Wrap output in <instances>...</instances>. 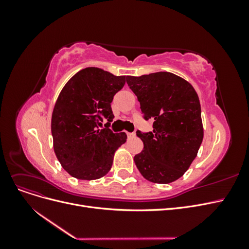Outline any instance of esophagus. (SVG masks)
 <instances>
[{
    "instance_id": "34e87169",
    "label": "esophagus",
    "mask_w": 249,
    "mask_h": 249,
    "mask_svg": "<svg viewBox=\"0 0 249 249\" xmlns=\"http://www.w3.org/2000/svg\"><path fill=\"white\" fill-rule=\"evenodd\" d=\"M126 135H127V137H129V138H132V137L135 136L134 133H126Z\"/></svg>"
}]
</instances>
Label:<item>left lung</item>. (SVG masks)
Returning <instances> with one entry per match:
<instances>
[{
  "mask_svg": "<svg viewBox=\"0 0 249 249\" xmlns=\"http://www.w3.org/2000/svg\"><path fill=\"white\" fill-rule=\"evenodd\" d=\"M145 119H153V132L137 136L143 150L134 161L143 178L169 184L184 176L196 158L203 138L198 95L189 82L167 71L126 76Z\"/></svg>",
  "mask_w": 249,
  "mask_h": 249,
  "instance_id": "8db88e82",
  "label": "left lung"
}]
</instances>
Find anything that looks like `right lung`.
I'll list each match as a JSON object with an SVG mask.
<instances>
[{
  "instance_id": "1",
  "label": "right lung",
  "mask_w": 249,
  "mask_h": 249,
  "mask_svg": "<svg viewBox=\"0 0 249 249\" xmlns=\"http://www.w3.org/2000/svg\"><path fill=\"white\" fill-rule=\"evenodd\" d=\"M125 84V76H114L97 67H86L72 76L60 92L52 114L53 146L61 166L78 179L106 176L113 158L126 140L125 133H113L111 103ZM104 118L108 121L102 129Z\"/></svg>"
}]
</instances>
